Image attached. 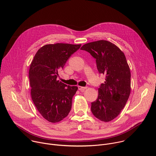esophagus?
I'll list each match as a JSON object with an SVG mask.
<instances>
[{"mask_svg": "<svg viewBox=\"0 0 156 156\" xmlns=\"http://www.w3.org/2000/svg\"><path fill=\"white\" fill-rule=\"evenodd\" d=\"M87 87H82V86H78V90H80V91H84L85 90H86L87 89Z\"/></svg>", "mask_w": 156, "mask_h": 156, "instance_id": "34e87169", "label": "esophagus"}]
</instances>
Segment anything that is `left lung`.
Returning a JSON list of instances; mask_svg holds the SVG:
<instances>
[{
	"label": "left lung",
	"mask_w": 156,
	"mask_h": 156,
	"mask_svg": "<svg viewBox=\"0 0 156 156\" xmlns=\"http://www.w3.org/2000/svg\"><path fill=\"white\" fill-rule=\"evenodd\" d=\"M80 49L90 52L96 58L99 73L105 75L98 99L91 102V111L101 121L110 122L120 114L131 92V73L126 57L115 44L105 40L85 44Z\"/></svg>",
	"instance_id": "obj_1"
}]
</instances>
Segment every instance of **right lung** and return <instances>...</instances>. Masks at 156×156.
I'll use <instances>...</instances> for the list:
<instances>
[{
  "label": "right lung",
  "mask_w": 156,
  "mask_h": 156,
  "mask_svg": "<svg viewBox=\"0 0 156 156\" xmlns=\"http://www.w3.org/2000/svg\"><path fill=\"white\" fill-rule=\"evenodd\" d=\"M81 44L56 43L41 47L35 54L29 70L31 96L41 115L57 123L67 116L78 87L57 80L58 72Z\"/></svg>",
  "instance_id": "right-lung-1"
}]
</instances>
